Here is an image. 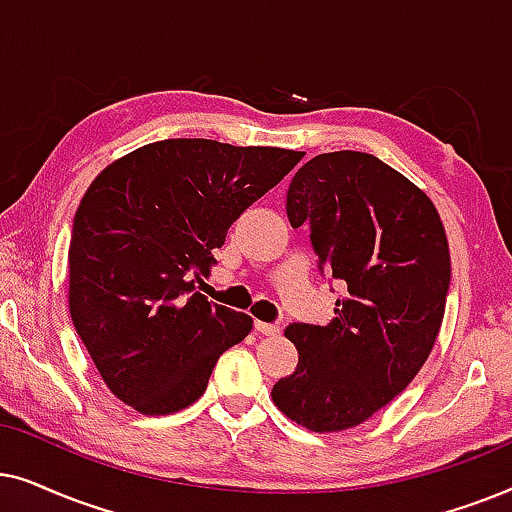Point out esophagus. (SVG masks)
Instances as JSON below:
<instances>
[{
	"label": "esophagus",
	"instance_id": "esophagus-1",
	"mask_svg": "<svg viewBox=\"0 0 512 512\" xmlns=\"http://www.w3.org/2000/svg\"><path fill=\"white\" fill-rule=\"evenodd\" d=\"M255 330L260 332V335H267V337H274L281 332V325L278 323H262V320H255Z\"/></svg>",
	"mask_w": 512,
	"mask_h": 512
}]
</instances>
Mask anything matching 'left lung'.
I'll return each instance as SVG.
<instances>
[{"label":"left lung","mask_w":512,"mask_h":512,"mask_svg":"<svg viewBox=\"0 0 512 512\" xmlns=\"http://www.w3.org/2000/svg\"><path fill=\"white\" fill-rule=\"evenodd\" d=\"M292 227H311L320 271L344 285L332 323H292L299 363L271 391L313 433L363 424L417 377L438 339L452 276L426 192L365 152L306 161L288 189Z\"/></svg>","instance_id":"8db88e82"}]
</instances>
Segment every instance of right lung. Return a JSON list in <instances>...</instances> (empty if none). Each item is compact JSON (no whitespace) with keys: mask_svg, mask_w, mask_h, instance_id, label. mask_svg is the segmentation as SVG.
I'll list each match as a JSON object with an SVG mask.
<instances>
[{"mask_svg":"<svg viewBox=\"0 0 512 512\" xmlns=\"http://www.w3.org/2000/svg\"><path fill=\"white\" fill-rule=\"evenodd\" d=\"M304 152L203 138L145 145L91 182L74 215L70 316L102 381L149 417L189 407L217 358L252 330L248 313L208 302L231 224Z\"/></svg>","mask_w":512,"mask_h":512,"instance_id":"right-lung-1","label":"right lung"}]
</instances>
